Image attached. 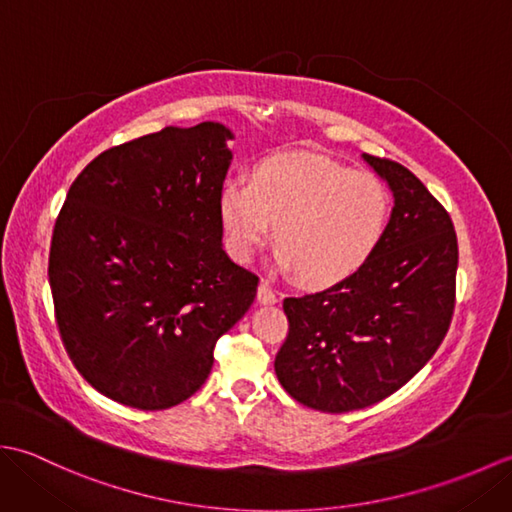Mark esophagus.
Here are the masks:
<instances>
[{"instance_id":"34e87169","label":"esophagus","mask_w":512,"mask_h":512,"mask_svg":"<svg viewBox=\"0 0 512 512\" xmlns=\"http://www.w3.org/2000/svg\"><path fill=\"white\" fill-rule=\"evenodd\" d=\"M257 301L262 303V306H275L279 299L273 292V288H270L266 281H262V284H259V290H257Z\"/></svg>"}]
</instances>
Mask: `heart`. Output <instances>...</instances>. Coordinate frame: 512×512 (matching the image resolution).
<instances>
[{"label": "heart", "instance_id": "b5f03b06", "mask_svg": "<svg viewBox=\"0 0 512 512\" xmlns=\"http://www.w3.org/2000/svg\"><path fill=\"white\" fill-rule=\"evenodd\" d=\"M217 215L237 262L253 259L277 224V266L308 286H334L361 270L383 239L389 191L374 173L325 156H270L250 184L224 182Z\"/></svg>", "mask_w": 512, "mask_h": 512}]
</instances>
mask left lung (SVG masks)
<instances>
[{
    "label": "left lung",
    "mask_w": 512,
    "mask_h": 512,
    "mask_svg": "<svg viewBox=\"0 0 512 512\" xmlns=\"http://www.w3.org/2000/svg\"><path fill=\"white\" fill-rule=\"evenodd\" d=\"M363 158L394 193L385 235L352 277L284 301L290 328L275 358L281 387L328 413L398 391L436 354L455 308L458 237L447 209L398 162Z\"/></svg>",
    "instance_id": "8db88e82"
}]
</instances>
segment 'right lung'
<instances>
[{"label":"right lung","instance_id":"add662e5","mask_svg":"<svg viewBox=\"0 0 512 512\" xmlns=\"http://www.w3.org/2000/svg\"><path fill=\"white\" fill-rule=\"evenodd\" d=\"M231 129L165 127L96 156L52 231L54 317L74 367L103 396L158 411L191 398L259 277L222 248L217 200Z\"/></svg>","mask_w":512,"mask_h":512}]
</instances>
